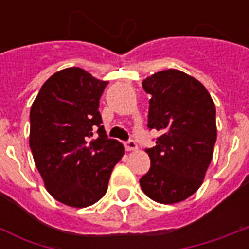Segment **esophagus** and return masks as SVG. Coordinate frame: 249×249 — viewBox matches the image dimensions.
Segmentation results:
<instances>
[{"label":"esophagus","mask_w":249,"mask_h":249,"mask_svg":"<svg viewBox=\"0 0 249 249\" xmlns=\"http://www.w3.org/2000/svg\"><path fill=\"white\" fill-rule=\"evenodd\" d=\"M125 149L128 152H132V151H136L137 149V144H136L135 140H128L125 142Z\"/></svg>","instance_id":"esophagus-1"}]
</instances>
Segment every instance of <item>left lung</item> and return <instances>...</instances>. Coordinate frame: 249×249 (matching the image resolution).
<instances>
[{
    "instance_id": "1",
    "label": "left lung",
    "mask_w": 249,
    "mask_h": 249,
    "mask_svg": "<svg viewBox=\"0 0 249 249\" xmlns=\"http://www.w3.org/2000/svg\"><path fill=\"white\" fill-rule=\"evenodd\" d=\"M142 88L151 94L148 128L161 136L145 152L149 171L141 189L157 203H180L197 191L212 161L216 142V108L203 84L178 69L146 77Z\"/></svg>"
}]
</instances>
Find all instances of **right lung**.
<instances>
[{
	"instance_id": "obj_1",
	"label": "right lung",
	"mask_w": 249,
	"mask_h": 249,
	"mask_svg": "<svg viewBox=\"0 0 249 249\" xmlns=\"http://www.w3.org/2000/svg\"><path fill=\"white\" fill-rule=\"evenodd\" d=\"M108 81L81 68L49 77L30 108L29 145L45 188L57 201L85 208L103 197L124 145L108 139L98 112ZM99 136L92 139L94 130Z\"/></svg>"
}]
</instances>
